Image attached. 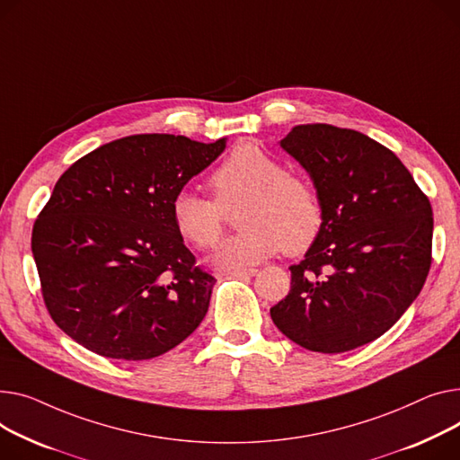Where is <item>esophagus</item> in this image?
Instances as JSON below:
<instances>
[{"label":"esophagus","mask_w":460,"mask_h":460,"mask_svg":"<svg viewBox=\"0 0 460 460\" xmlns=\"http://www.w3.org/2000/svg\"><path fill=\"white\" fill-rule=\"evenodd\" d=\"M257 271H259V270H255V268H248V270H231L229 275H231V278H236V279H250V278H253V275H257Z\"/></svg>","instance_id":"esophagus-1"}]
</instances>
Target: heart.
<instances>
[{
  "label": "heart",
  "mask_w": 460,
  "mask_h": 460,
  "mask_svg": "<svg viewBox=\"0 0 460 460\" xmlns=\"http://www.w3.org/2000/svg\"><path fill=\"white\" fill-rule=\"evenodd\" d=\"M210 185L217 199L182 189L170 203V217L182 240L210 250L224 231V208L242 201L236 214L242 231L214 255L226 270L255 266L281 250L303 253L322 233L323 207L313 182L253 142L238 144L214 170Z\"/></svg>",
  "instance_id": "1"
}]
</instances>
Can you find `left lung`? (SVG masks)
Returning a JSON list of instances; mask_svg holds the SVG:
<instances>
[{"label": "left lung", "mask_w": 460, "mask_h": 460, "mask_svg": "<svg viewBox=\"0 0 460 460\" xmlns=\"http://www.w3.org/2000/svg\"><path fill=\"white\" fill-rule=\"evenodd\" d=\"M281 147L309 172L323 227L288 296L270 309L296 344L344 353L385 334L431 268L433 208L411 172L374 138L329 124L296 126Z\"/></svg>", "instance_id": "obj_1"}]
</instances>
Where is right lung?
I'll return each instance as SVG.
<instances>
[{
  "label": "right lung",
  "mask_w": 460,
  "mask_h": 460,
  "mask_svg": "<svg viewBox=\"0 0 460 460\" xmlns=\"http://www.w3.org/2000/svg\"><path fill=\"white\" fill-rule=\"evenodd\" d=\"M224 149L226 138L131 135L60 175L31 250L46 307L70 339L102 357L147 360L196 331L217 279L177 234L170 203Z\"/></svg>",
  "instance_id": "1"
}]
</instances>
